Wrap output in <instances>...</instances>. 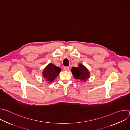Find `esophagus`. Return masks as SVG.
Wrapping results in <instances>:
<instances>
[{"label":"esophagus","instance_id":"1","mask_svg":"<svg viewBox=\"0 0 130 130\" xmlns=\"http://www.w3.org/2000/svg\"><path fill=\"white\" fill-rule=\"evenodd\" d=\"M63 69H64V70L66 71H68L69 70V67H65L63 68Z\"/></svg>","mask_w":130,"mask_h":130}]
</instances>
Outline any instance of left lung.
I'll list each match as a JSON object with an SVG mask.
<instances>
[{"instance_id":"8db88e82","label":"left lung","mask_w":130,"mask_h":130,"mask_svg":"<svg viewBox=\"0 0 130 130\" xmlns=\"http://www.w3.org/2000/svg\"><path fill=\"white\" fill-rule=\"evenodd\" d=\"M71 72L75 79H79L84 82L90 76L88 69L82 64H79L78 67H73Z\"/></svg>"}]
</instances>
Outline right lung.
Here are the masks:
<instances>
[{"label": "right lung", "instance_id": "1", "mask_svg": "<svg viewBox=\"0 0 130 130\" xmlns=\"http://www.w3.org/2000/svg\"><path fill=\"white\" fill-rule=\"evenodd\" d=\"M61 70L52 63H49L44 69L42 76L44 79L47 83H51L58 76Z\"/></svg>", "mask_w": 130, "mask_h": 130}]
</instances>
